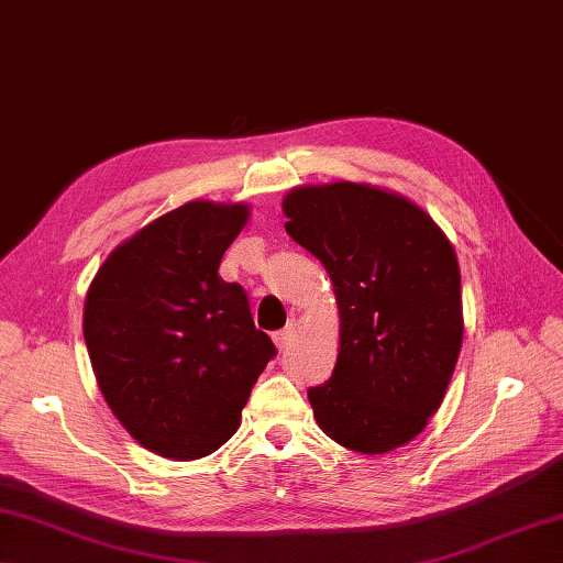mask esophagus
Wrapping results in <instances>:
<instances>
[{
	"mask_svg": "<svg viewBox=\"0 0 563 563\" xmlns=\"http://www.w3.org/2000/svg\"><path fill=\"white\" fill-rule=\"evenodd\" d=\"M295 336H297V321L290 319L288 327L275 333L273 341H275V345H278V351H285V349H288V345L295 341Z\"/></svg>",
	"mask_w": 563,
	"mask_h": 563,
	"instance_id": "obj_1",
	"label": "esophagus"
}]
</instances>
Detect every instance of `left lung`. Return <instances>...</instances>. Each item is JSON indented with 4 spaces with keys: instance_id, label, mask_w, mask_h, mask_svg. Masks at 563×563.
Masks as SVG:
<instances>
[{
    "instance_id": "left-lung-1",
    "label": "left lung",
    "mask_w": 563,
    "mask_h": 563,
    "mask_svg": "<svg viewBox=\"0 0 563 563\" xmlns=\"http://www.w3.org/2000/svg\"><path fill=\"white\" fill-rule=\"evenodd\" d=\"M283 212L327 268L341 317L336 367L307 391L319 428L363 454L406 445L440 409L462 349L450 239L416 202L369 184L297 186Z\"/></svg>"
}]
</instances>
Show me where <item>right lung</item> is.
<instances>
[{
    "label": "right lung",
    "mask_w": 563,
    "mask_h": 563,
    "mask_svg": "<svg viewBox=\"0 0 563 563\" xmlns=\"http://www.w3.org/2000/svg\"><path fill=\"white\" fill-rule=\"evenodd\" d=\"M246 202L190 200L118 244L89 285L84 341L113 416L166 460L230 440L275 355L242 285L220 278Z\"/></svg>",
    "instance_id": "add662e5"
}]
</instances>
